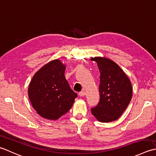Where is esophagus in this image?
<instances>
[{
    "mask_svg": "<svg viewBox=\"0 0 156 156\" xmlns=\"http://www.w3.org/2000/svg\"><path fill=\"white\" fill-rule=\"evenodd\" d=\"M79 96H81V97L84 96L85 95V92L84 91H81V92H79Z\"/></svg>",
    "mask_w": 156,
    "mask_h": 156,
    "instance_id": "obj_1",
    "label": "esophagus"
}]
</instances>
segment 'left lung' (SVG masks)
Here are the masks:
<instances>
[{
	"mask_svg": "<svg viewBox=\"0 0 156 156\" xmlns=\"http://www.w3.org/2000/svg\"><path fill=\"white\" fill-rule=\"evenodd\" d=\"M96 61L100 72V99L91 113L101 122L119 119L128 106L133 96L131 83L116 63L103 57L91 58Z\"/></svg>",
	"mask_w": 156,
	"mask_h": 156,
	"instance_id": "left-lung-1",
	"label": "left lung"
}]
</instances>
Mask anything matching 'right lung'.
Wrapping results in <instances>:
<instances>
[{"instance_id":"add662e5","label":"right lung","mask_w":156,"mask_h":156,"mask_svg":"<svg viewBox=\"0 0 156 156\" xmlns=\"http://www.w3.org/2000/svg\"><path fill=\"white\" fill-rule=\"evenodd\" d=\"M66 66L53 60L36 73L28 87L34 108L44 119L55 120L71 108L77 94L65 77Z\"/></svg>"}]
</instances>
